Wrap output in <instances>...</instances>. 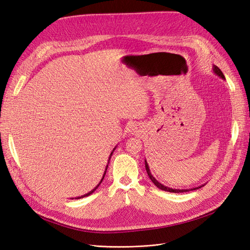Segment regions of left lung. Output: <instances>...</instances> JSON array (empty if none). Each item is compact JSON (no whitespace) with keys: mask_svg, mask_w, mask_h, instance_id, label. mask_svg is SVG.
I'll list each match as a JSON object with an SVG mask.
<instances>
[{"mask_svg":"<svg viewBox=\"0 0 250 250\" xmlns=\"http://www.w3.org/2000/svg\"><path fill=\"white\" fill-rule=\"evenodd\" d=\"M214 72L216 73L217 75H219L221 79H225V75H223V73H222V71L219 69V68L217 67V66H214ZM146 170H147V173H148V176H149V178L151 179V181L152 182L156 185L159 189H161V190H165V191H168V192H175V193H180V192H185V191H189V190H195V189H199V188H193V189H173V188H169V187H167V186H165V185H162L161 183H159L158 181L155 179L152 175H151V171H150V168H149V167H148V163H147V161H146Z\"/></svg>","mask_w":250,"mask_h":250,"instance_id":"obj_1","label":"left lung"}]
</instances>
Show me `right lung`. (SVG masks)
<instances>
[{
    "mask_svg": "<svg viewBox=\"0 0 250 250\" xmlns=\"http://www.w3.org/2000/svg\"><path fill=\"white\" fill-rule=\"evenodd\" d=\"M111 154H113V153H111ZM106 168H107V167H106ZM104 175H105V173H104ZM104 175H103V178H104ZM103 178H102V179H101V181H100V183H99V184H98V185H97V186H96V187H95V188H94V189H93V190H92V191H90V192H89V193H87V194H84V195H83V196H80V197H77V199H81V197H83V196H88V195H90V194H91V193H93V192H94V191H95V190H96V189H97V187H98V186H99V185H100V184H101V182H102V180H103Z\"/></svg>",
    "mask_w": 250,
    "mask_h": 250,
    "instance_id": "right-lung-1",
    "label": "right lung"
}]
</instances>
